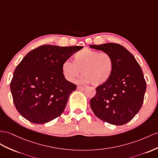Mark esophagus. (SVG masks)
I'll return each mask as SVG.
<instances>
[{
  "mask_svg": "<svg viewBox=\"0 0 158 158\" xmlns=\"http://www.w3.org/2000/svg\"><path fill=\"white\" fill-rule=\"evenodd\" d=\"M85 89V87L84 86H80V85L77 86V89L79 90H84Z\"/></svg>",
  "mask_w": 158,
  "mask_h": 158,
  "instance_id": "obj_1",
  "label": "esophagus"
}]
</instances>
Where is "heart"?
Segmentation results:
<instances>
[{
    "label": "heart",
    "instance_id": "heart-1",
    "mask_svg": "<svg viewBox=\"0 0 158 158\" xmlns=\"http://www.w3.org/2000/svg\"><path fill=\"white\" fill-rule=\"evenodd\" d=\"M114 69V61L107 52H100L90 48H84L74 56V61L67 59L62 64L65 79L73 82L81 73L83 75L81 81L91 83L98 86L107 82Z\"/></svg>",
    "mask_w": 158,
    "mask_h": 158
}]
</instances>
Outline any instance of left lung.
Wrapping results in <instances>:
<instances>
[{
    "instance_id": "8db88e82",
    "label": "left lung",
    "mask_w": 158,
    "mask_h": 158,
    "mask_svg": "<svg viewBox=\"0 0 158 158\" xmlns=\"http://www.w3.org/2000/svg\"><path fill=\"white\" fill-rule=\"evenodd\" d=\"M91 48L107 52L114 61V69L107 82L96 88L90 106L99 119L121 125L131 121L142 106L146 81L134 56L117 43L91 44Z\"/></svg>"
}]
</instances>
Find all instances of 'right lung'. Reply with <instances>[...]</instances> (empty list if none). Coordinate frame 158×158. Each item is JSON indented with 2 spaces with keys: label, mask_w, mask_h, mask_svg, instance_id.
<instances>
[{
  "label": "right lung",
  "mask_w": 158,
  "mask_h": 158,
  "mask_svg": "<svg viewBox=\"0 0 158 158\" xmlns=\"http://www.w3.org/2000/svg\"><path fill=\"white\" fill-rule=\"evenodd\" d=\"M82 48L43 44L23 59L10 87L15 106L24 118L43 124L62 114L69 97L77 89L64 78L62 64Z\"/></svg>",
  "instance_id": "right-lung-1"
}]
</instances>
